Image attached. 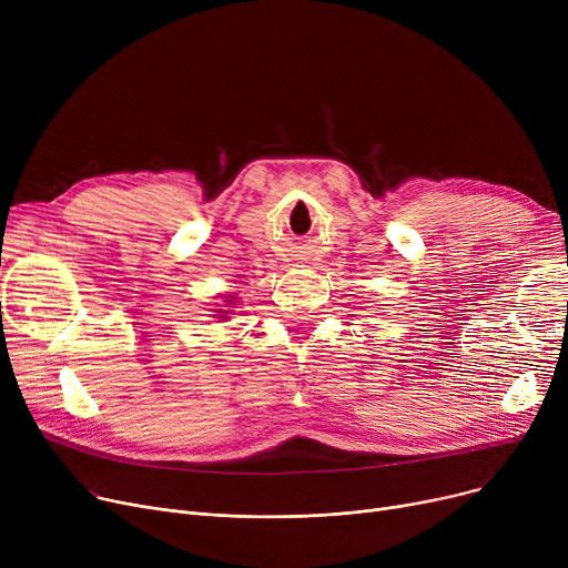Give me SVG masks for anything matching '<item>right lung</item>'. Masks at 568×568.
<instances>
[{"label": "right lung", "mask_w": 568, "mask_h": 568, "mask_svg": "<svg viewBox=\"0 0 568 568\" xmlns=\"http://www.w3.org/2000/svg\"><path fill=\"white\" fill-rule=\"evenodd\" d=\"M216 313H219V315H221V317H225V315H227V313H230V311H227V308H219V311H216Z\"/></svg>", "instance_id": "right-lung-1"}]
</instances>
